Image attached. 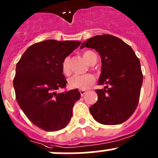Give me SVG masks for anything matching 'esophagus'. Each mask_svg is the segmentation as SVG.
I'll return each mask as SVG.
<instances>
[{"label":"esophagus","mask_w":158,"mask_h":158,"mask_svg":"<svg viewBox=\"0 0 158 158\" xmlns=\"http://www.w3.org/2000/svg\"><path fill=\"white\" fill-rule=\"evenodd\" d=\"M80 93H81V97H83L84 94H85L86 91H85V90H80Z\"/></svg>","instance_id":"34e87169"}]
</instances>
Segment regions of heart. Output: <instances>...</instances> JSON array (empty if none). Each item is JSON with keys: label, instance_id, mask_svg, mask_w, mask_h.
<instances>
[{"label": "heart", "instance_id": "obj_1", "mask_svg": "<svg viewBox=\"0 0 158 158\" xmlns=\"http://www.w3.org/2000/svg\"><path fill=\"white\" fill-rule=\"evenodd\" d=\"M83 57L87 64L92 65L96 63L97 57L94 53L91 51H86L83 53ZM70 58L68 57L64 59L61 64L62 72L65 75H70L71 71L69 68ZM95 81V77L90 74L84 75H74L68 79V87L71 89H79L85 90L89 88Z\"/></svg>", "mask_w": 158, "mask_h": 158}]
</instances>
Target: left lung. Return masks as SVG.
<instances>
[{
    "label": "left lung",
    "instance_id": "obj_1",
    "mask_svg": "<svg viewBox=\"0 0 158 158\" xmlns=\"http://www.w3.org/2000/svg\"><path fill=\"white\" fill-rule=\"evenodd\" d=\"M94 48L101 57L102 68L97 90L98 100L90 107L94 120L105 125L120 124L127 121L137 107L143 74L140 60L131 47L110 35H97L87 39L81 48Z\"/></svg>",
    "mask_w": 158,
    "mask_h": 158
}]
</instances>
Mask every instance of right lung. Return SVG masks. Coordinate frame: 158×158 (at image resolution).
Listing matches in <instances>:
<instances>
[{"label":"right lung","instance_id":"right-lung-1","mask_svg":"<svg viewBox=\"0 0 158 158\" xmlns=\"http://www.w3.org/2000/svg\"><path fill=\"white\" fill-rule=\"evenodd\" d=\"M81 44L55 40L34 44L17 64L13 81L16 100L27 118L42 130H61L72 117L74 103L81 98L79 90H54L66 87L62 62Z\"/></svg>","mask_w":158,"mask_h":158}]
</instances>
